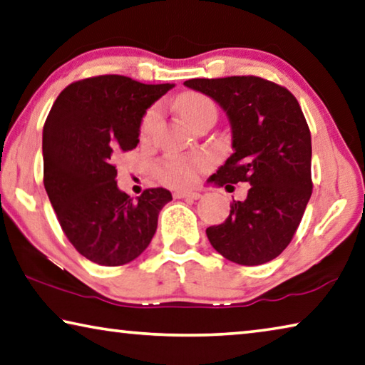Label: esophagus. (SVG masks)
Here are the masks:
<instances>
[{
  "label": "esophagus",
  "mask_w": 365,
  "mask_h": 365,
  "mask_svg": "<svg viewBox=\"0 0 365 365\" xmlns=\"http://www.w3.org/2000/svg\"><path fill=\"white\" fill-rule=\"evenodd\" d=\"M173 196H175L177 200H180V198L200 200L201 198V193H198V192H175V193H173Z\"/></svg>",
  "instance_id": "esophagus-1"
}]
</instances>
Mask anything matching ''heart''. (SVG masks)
Wrapping results in <instances>:
<instances>
[{
  "label": "heart",
  "instance_id": "b5f03b06",
  "mask_svg": "<svg viewBox=\"0 0 365 365\" xmlns=\"http://www.w3.org/2000/svg\"><path fill=\"white\" fill-rule=\"evenodd\" d=\"M177 107L183 121L190 126H192L203 113L212 112V110L216 112V107H214L212 101L207 99V97L203 94H198V92H188V94H183L180 99H178ZM159 118H160L159 107H153L148 110L141 121L143 138H149L153 135ZM203 167H205L203 159L170 160L162 167V177H164V180L167 183L173 185V187H188V185H192L196 180V175H198V172L203 169Z\"/></svg>",
  "mask_w": 365,
  "mask_h": 365
}]
</instances>
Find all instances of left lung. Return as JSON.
Listing matches in <instances>:
<instances>
[{
  "instance_id": "1",
  "label": "left lung",
  "mask_w": 365,
  "mask_h": 365,
  "mask_svg": "<svg viewBox=\"0 0 365 365\" xmlns=\"http://www.w3.org/2000/svg\"><path fill=\"white\" fill-rule=\"evenodd\" d=\"M183 84L211 97L230 123L234 153L210 180L250 185L229 217L206 229L207 239L229 262L268 263L292 240L312 195V140L302 108L287 89L257 76Z\"/></svg>"
}]
</instances>
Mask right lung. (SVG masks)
<instances>
[{
  "label": "right lung",
  "mask_w": 365,
  "mask_h": 365,
  "mask_svg": "<svg viewBox=\"0 0 365 365\" xmlns=\"http://www.w3.org/2000/svg\"><path fill=\"white\" fill-rule=\"evenodd\" d=\"M175 84H143L106 74L69 84L43 126V185L63 232L91 262L120 266L151 244L165 188L136 200L118 188L113 159L140 143L146 110Z\"/></svg>",
  "instance_id": "1"
}]
</instances>
